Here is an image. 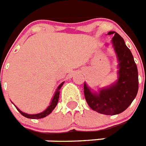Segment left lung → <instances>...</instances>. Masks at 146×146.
<instances>
[{
  "instance_id": "left-lung-1",
  "label": "left lung",
  "mask_w": 146,
  "mask_h": 146,
  "mask_svg": "<svg viewBox=\"0 0 146 146\" xmlns=\"http://www.w3.org/2000/svg\"><path fill=\"white\" fill-rule=\"evenodd\" d=\"M112 43L118 60V80L108 88L92 92L84 82L85 98L89 107L94 111L104 115H116L129 106L138 91V72L129 49L124 40L115 31Z\"/></svg>"
}]
</instances>
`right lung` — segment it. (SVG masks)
<instances>
[{"label":"right lung","mask_w":146,"mask_h":146,"mask_svg":"<svg viewBox=\"0 0 146 146\" xmlns=\"http://www.w3.org/2000/svg\"><path fill=\"white\" fill-rule=\"evenodd\" d=\"M64 82H62L61 84H60V86L58 87L57 90H56L55 94H54L53 98H52V101H51V102H50V105H49L48 108H47V109L45 110L44 111L42 112V113H38V114L31 115V114H27V113H23V112H22L21 110H20L18 109L17 107H16V108L17 109L18 111L21 113V115H23V116L26 117V118H31V119H38V118H44V117L47 116L48 115H50V113H52V110L55 109V108L56 107V105H57L58 102V99H59V94H60V91H59V90H60V88L62 87V86H63V84H64Z\"/></svg>","instance_id":"obj_1"}]
</instances>
